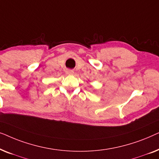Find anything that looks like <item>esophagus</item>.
I'll use <instances>...</instances> for the list:
<instances>
[{"mask_svg":"<svg viewBox=\"0 0 159 159\" xmlns=\"http://www.w3.org/2000/svg\"><path fill=\"white\" fill-rule=\"evenodd\" d=\"M66 75H74V73H75V71H74L73 70H70V69H67V70L66 71Z\"/></svg>","mask_w":159,"mask_h":159,"instance_id":"esophagus-1","label":"esophagus"}]
</instances>
